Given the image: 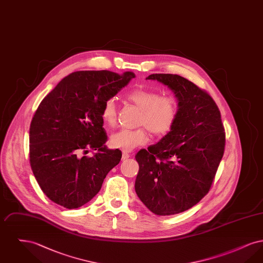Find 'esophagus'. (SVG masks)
Wrapping results in <instances>:
<instances>
[{
  "mask_svg": "<svg viewBox=\"0 0 263 263\" xmlns=\"http://www.w3.org/2000/svg\"><path fill=\"white\" fill-rule=\"evenodd\" d=\"M128 158H130V155H129L127 152H123V154H122V160L125 161Z\"/></svg>",
  "mask_w": 263,
  "mask_h": 263,
  "instance_id": "esophagus-1",
  "label": "esophagus"
}]
</instances>
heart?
Instances as JSON below:
<instances>
[{"instance_id": "b5f03b06", "label": "heart", "mask_w": 263, "mask_h": 263, "mask_svg": "<svg viewBox=\"0 0 263 263\" xmlns=\"http://www.w3.org/2000/svg\"><path fill=\"white\" fill-rule=\"evenodd\" d=\"M127 100L136 105L141 113L138 117L140 127L134 130L122 129L110 137V146L124 152L130 151L147 143V130L155 136H163L168 133L175 125L178 103L172 96H161L158 91L149 89H134L127 96ZM116 104L113 99L105 100L101 108V119L107 126L116 123Z\"/></svg>"}]
</instances>
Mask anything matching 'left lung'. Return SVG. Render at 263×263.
I'll list each match as a JSON object with an SVG mask.
<instances>
[{
    "instance_id": "1",
    "label": "left lung",
    "mask_w": 263,
    "mask_h": 263,
    "mask_svg": "<svg viewBox=\"0 0 263 263\" xmlns=\"http://www.w3.org/2000/svg\"><path fill=\"white\" fill-rule=\"evenodd\" d=\"M178 100L172 130L148 150L139 151L138 197L156 215L186 211L209 192L225 152V128L212 97L185 78L153 74Z\"/></svg>"
}]
</instances>
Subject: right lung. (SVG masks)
<instances>
[{
    "instance_id": "1",
    "label": "right lung",
    "mask_w": 263,
    "mask_h": 263,
    "mask_svg": "<svg viewBox=\"0 0 263 263\" xmlns=\"http://www.w3.org/2000/svg\"><path fill=\"white\" fill-rule=\"evenodd\" d=\"M132 72L78 71L65 77L40 102L29 128V162L43 193L76 209L92 199L121 151L105 147L104 101L124 88ZM97 150L92 157L85 155Z\"/></svg>"
}]
</instances>
